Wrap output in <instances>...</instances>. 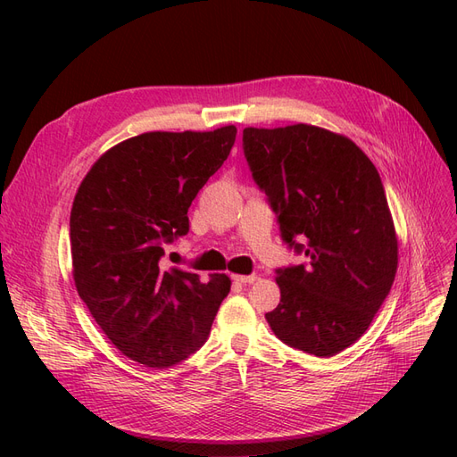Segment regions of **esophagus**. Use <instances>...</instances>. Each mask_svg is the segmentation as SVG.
<instances>
[{
	"label": "esophagus",
	"mask_w": 457,
	"mask_h": 457,
	"mask_svg": "<svg viewBox=\"0 0 457 457\" xmlns=\"http://www.w3.org/2000/svg\"><path fill=\"white\" fill-rule=\"evenodd\" d=\"M232 280L238 284H253L257 280L255 274H232Z\"/></svg>",
	"instance_id": "1"
}]
</instances>
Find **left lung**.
<instances>
[{
  "label": "left lung",
  "mask_w": 457,
  "mask_h": 457,
  "mask_svg": "<svg viewBox=\"0 0 457 457\" xmlns=\"http://www.w3.org/2000/svg\"><path fill=\"white\" fill-rule=\"evenodd\" d=\"M242 141L284 242L309 257L276 270L282 297L267 322L289 347L334 356L370 328L395 282L398 238L381 177L349 137L309 123L245 128Z\"/></svg>",
  "instance_id": "1"
}]
</instances>
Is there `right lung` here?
<instances>
[{
  "label": "right lung",
  "instance_id": "1",
  "mask_svg": "<svg viewBox=\"0 0 457 457\" xmlns=\"http://www.w3.org/2000/svg\"><path fill=\"white\" fill-rule=\"evenodd\" d=\"M237 128L148 131L108 148L81 181L71 212L72 276L114 347L170 368L205 343L227 274L162 267L163 244L188 232V207L228 158Z\"/></svg>",
  "mask_w": 457,
  "mask_h": 457
}]
</instances>
